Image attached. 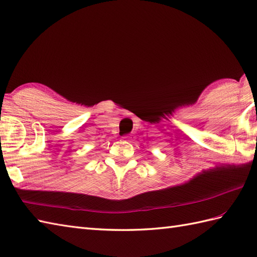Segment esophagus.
<instances>
[{"instance_id": "34e87169", "label": "esophagus", "mask_w": 257, "mask_h": 257, "mask_svg": "<svg viewBox=\"0 0 257 257\" xmlns=\"http://www.w3.org/2000/svg\"><path fill=\"white\" fill-rule=\"evenodd\" d=\"M122 140H124V141H129V140H130V138L128 137V136H124V137H122Z\"/></svg>"}]
</instances>
